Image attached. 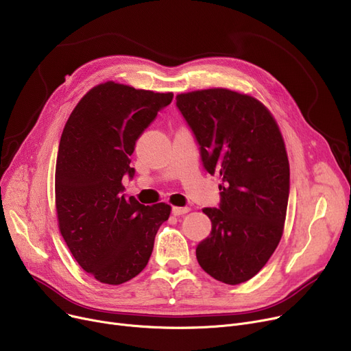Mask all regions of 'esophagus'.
Listing matches in <instances>:
<instances>
[{"label":"esophagus","mask_w":351,"mask_h":351,"mask_svg":"<svg viewBox=\"0 0 351 351\" xmlns=\"http://www.w3.org/2000/svg\"><path fill=\"white\" fill-rule=\"evenodd\" d=\"M189 210H191L189 208H178V206H173V208H172V215H173V216H180V215L188 213Z\"/></svg>","instance_id":"34e87169"}]
</instances>
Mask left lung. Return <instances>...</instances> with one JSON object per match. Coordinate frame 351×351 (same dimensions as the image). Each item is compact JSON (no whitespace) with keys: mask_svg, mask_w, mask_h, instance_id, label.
<instances>
[{"mask_svg":"<svg viewBox=\"0 0 351 351\" xmlns=\"http://www.w3.org/2000/svg\"><path fill=\"white\" fill-rule=\"evenodd\" d=\"M176 106L204 168L222 176L219 206L204 209L212 230L196 259L213 279L241 285L261 271L282 239L290 192L282 134L263 104L234 90L188 92Z\"/></svg>","mask_w":351,"mask_h":351,"instance_id":"left-lung-1","label":"left lung"}]
</instances>
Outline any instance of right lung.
I'll return each mask as SVG.
<instances>
[{"mask_svg":"<svg viewBox=\"0 0 351 351\" xmlns=\"http://www.w3.org/2000/svg\"><path fill=\"white\" fill-rule=\"evenodd\" d=\"M173 94L106 82L72 110L60 141L55 200L60 230L80 266L106 285L139 274L171 206H145L123 193L135 145Z\"/></svg>","mask_w":351,"mask_h":351,"instance_id":"add662e5","label":"right lung"}]
</instances>
